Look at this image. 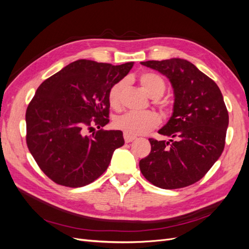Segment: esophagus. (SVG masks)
<instances>
[{"label":"esophagus","mask_w":249,"mask_h":249,"mask_svg":"<svg viewBox=\"0 0 249 249\" xmlns=\"http://www.w3.org/2000/svg\"><path fill=\"white\" fill-rule=\"evenodd\" d=\"M124 141L126 142V143H129V142H132V141H134L135 139H136V137L135 136H130V135H127V134H124Z\"/></svg>","instance_id":"obj_1"}]
</instances>
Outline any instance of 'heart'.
<instances>
[{
    "label": "heart",
    "mask_w": 249,
    "mask_h": 249,
    "mask_svg": "<svg viewBox=\"0 0 249 249\" xmlns=\"http://www.w3.org/2000/svg\"><path fill=\"white\" fill-rule=\"evenodd\" d=\"M139 82L145 92L153 99H159L164 93L166 85L164 80L154 72H143L139 76ZM124 86V81L113 84L108 91V102L113 108H118L120 95ZM160 124V118L155 112H127L114 120L116 129L130 136H137L155 129Z\"/></svg>",
    "instance_id": "1"
}]
</instances>
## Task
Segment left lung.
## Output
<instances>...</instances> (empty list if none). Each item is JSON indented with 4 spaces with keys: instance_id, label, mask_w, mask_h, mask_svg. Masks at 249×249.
<instances>
[{
    "instance_id": "obj_1",
    "label": "left lung",
    "mask_w": 249,
    "mask_h": 249,
    "mask_svg": "<svg viewBox=\"0 0 249 249\" xmlns=\"http://www.w3.org/2000/svg\"><path fill=\"white\" fill-rule=\"evenodd\" d=\"M166 76L175 92L173 113L159 134L168 142L149 138L152 149L139 162L141 173L162 189H178L198 182L223 152L229 112L216 83L185 59L141 62Z\"/></svg>"
}]
</instances>
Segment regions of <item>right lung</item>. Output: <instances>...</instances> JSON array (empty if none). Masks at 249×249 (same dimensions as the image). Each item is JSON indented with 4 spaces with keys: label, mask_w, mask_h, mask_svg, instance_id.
Segmentation results:
<instances>
[{
    "label": "right lung",
    "mask_w": 249,
    "mask_h": 249,
    "mask_svg": "<svg viewBox=\"0 0 249 249\" xmlns=\"http://www.w3.org/2000/svg\"><path fill=\"white\" fill-rule=\"evenodd\" d=\"M132 67L133 62L115 66L81 59L37 88L26 111V141L53 182L83 187L106 171L113 152L124 143L122 131L103 129L109 123L108 91Z\"/></svg>",
    "instance_id": "obj_1"
}]
</instances>
